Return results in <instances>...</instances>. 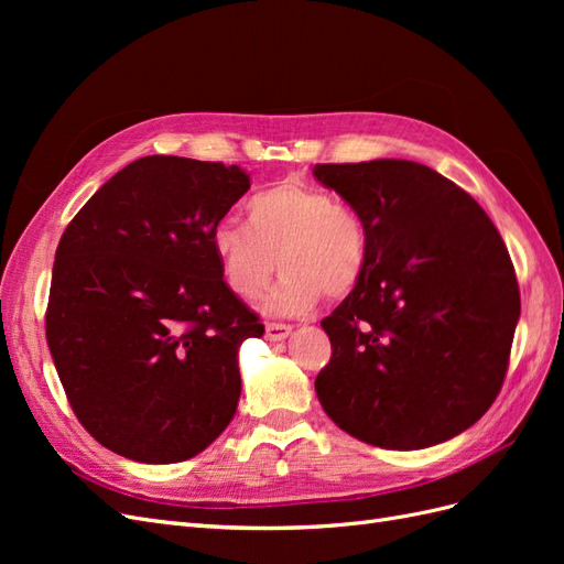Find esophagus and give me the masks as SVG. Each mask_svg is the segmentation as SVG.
Instances as JSON below:
<instances>
[{
    "label": "esophagus",
    "instance_id": "34e87169",
    "mask_svg": "<svg viewBox=\"0 0 564 564\" xmlns=\"http://www.w3.org/2000/svg\"><path fill=\"white\" fill-rule=\"evenodd\" d=\"M292 324H284V322H268L265 324V336L270 338V340H282V338H286L289 334H292Z\"/></svg>",
    "mask_w": 564,
    "mask_h": 564
}]
</instances>
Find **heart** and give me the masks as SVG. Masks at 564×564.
<instances>
[{"mask_svg":"<svg viewBox=\"0 0 564 564\" xmlns=\"http://www.w3.org/2000/svg\"><path fill=\"white\" fill-rule=\"evenodd\" d=\"M247 218L249 226L232 216L216 220L212 249L228 286L242 299L259 296L275 268H284L263 305L268 313H303L322 292L340 299L362 280L369 232L348 202L313 185L284 181L253 195Z\"/></svg>","mask_w":564,"mask_h":564,"instance_id":"1","label":"heart"}]
</instances>
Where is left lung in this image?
I'll list each match as a JSON object with an SVG mask.
<instances>
[{
	"label": "left lung",
	"mask_w": 564,
	"mask_h": 564,
	"mask_svg": "<svg viewBox=\"0 0 564 564\" xmlns=\"http://www.w3.org/2000/svg\"><path fill=\"white\" fill-rule=\"evenodd\" d=\"M360 212L362 280L322 319L332 360L315 390L340 431L423 449L480 419L506 379L520 317L516 268L466 191L409 160L315 164Z\"/></svg>",
	"instance_id": "left-lung-1"
}]
</instances>
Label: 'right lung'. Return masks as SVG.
<instances>
[{
	"label": "right lung",
	"instance_id": "add662e5",
	"mask_svg": "<svg viewBox=\"0 0 564 564\" xmlns=\"http://www.w3.org/2000/svg\"><path fill=\"white\" fill-rule=\"evenodd\" d=\"M240 166L152 155L127 164L67 224L46 340L75 416L110 452L176 464L237 412V350L263 336L212 249L249 191Z\"/></svg>",
	"mask_w": 564,
	"mask_h": 564
}]
</instances>
